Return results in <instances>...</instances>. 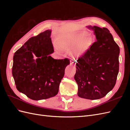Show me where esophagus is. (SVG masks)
I'll use <instances>...</instances> for the list:
<instances>
[{
  "label": "esophagus",
  "mask_w": 130,
  "mask_h": 130,
  "mask_svg": "<svg viewBox=\"0 0 130 130\" xmlns=\"http://www.w3.org/2000/svg\"><path fill=\"white\" fill-rule=\"evenodd\" d=\"M75 64H76V61L70 60V64H71L74 68H75Z\"/></svg>",
  "instance_id": "34e87169"
}]
</instances>
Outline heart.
I'll return each mask as SVG.
<instances>
[{"label": "heart", "mask_w": 130, "mask_h": 130, "mask_svg": "<svg viewBox=\"0 0 130 130\" xmlns=\"http://www.w3.org/2000/svg\"><path fill=\"white\" fill-rule=\"evenodd\" d=\"M82 34L81 32H75L60 35L56 40V50L61 53L62 50H69L73 48V55L79 56L88 48L90 44V38L88 36L81 38Z\"/></svg>", "instance_id": "b5f03b06"}]
</instances>
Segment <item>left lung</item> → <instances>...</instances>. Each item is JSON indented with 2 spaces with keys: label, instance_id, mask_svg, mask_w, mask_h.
<instances>
[{
  "label": "left lung",
  "instance_id": "obj_1",
  "mask_svg": "<svg viewBox=\"0 0 130 130\" xmlns=\"http://www.w3.org/2000/svg\"><path fill=\"white\" fill-rule=\"evenodd\" d=\"M87 27L93 30L96 41L77 60L74 79L78 96L96 100L115 87L119 73L120 49L107 28Z\"/></svg>",
  "mask_w": 130,
  "mask_h": 130
}]
</instances>
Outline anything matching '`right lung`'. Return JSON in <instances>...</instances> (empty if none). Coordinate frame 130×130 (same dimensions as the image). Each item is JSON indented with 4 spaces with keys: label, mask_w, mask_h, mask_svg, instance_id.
Returning <instances> with one entry per match:
<instances>
[{
    "label": "right lung",
    "mask_w": 130,
    "mask_h": 130,
    "mask_svg": "<svg viewBox=\"0 0 130 130\" xmlns=\"http://www.w3.org/2000/svg\"><path fill=\"white\" fill-rule=\"evenodd\" d=\"M52 30H47L31 37L15 52L12 69L19 92L34 100L55 96L64 75L69 59L55 60L50 55L54 52Z\"/></svg>",
    "instance_id": "obj_1"
}]
</instances>
